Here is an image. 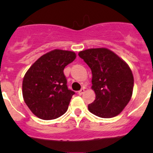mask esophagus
<instances>
[{"label": "esophagus", "mask_w": 153, "mask_h": 153, "mask_svg": "<svg viewBox=\"0 0 153 153\" xmlns=\"http://www.w3.org/2000/svg\"><path fill=\"white\" fill-rule=\"evenodd\" d=\"M84 92H85V90L84 89H81L80 90H79V91H78V93H79V95H82V94H83V93H84Z\"/></svg>", "instance_id": "34e87169"}]
</instances>
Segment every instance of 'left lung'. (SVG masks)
<instances>
[{
	"instance_id": "8db88e82",
	"label": "left lung",
	"mask_w": 153,
	"mask_h": 153,
	"mask_svg": "<svg viewBox=\"0 0 153 153\" xmlns=\"http://www.w3.org/2000/svg\"><path fill=\"white\" fill-rule=\"evenodd\" d=\"M79 56L91 69L96 99L89 111L101 118H112L123 110L132 97L134 79L126 63L106 48L80 51Z\"/></svg>"
}]
</instances>
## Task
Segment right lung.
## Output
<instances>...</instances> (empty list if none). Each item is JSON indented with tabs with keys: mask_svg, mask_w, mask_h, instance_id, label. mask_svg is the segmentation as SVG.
Returning a JSON list of instances; mask_svg holds the SVG:
<instances>
[{
	"mask_svg": "<svg viewBox=\"0 0 153 153\" xmlns=\"http://www.w3.org/2000/svg\"><path fill=\"white\" fill-rule=\"evenodd\" d=\"M75 58L73 51L53 50L40 56L27 71L23 79V97L36 117L54 120L67 112L75 93L67 87L63 70Z\"/></svg>",
	"mask_w": 153,
	"mask_h": 153,
	"instance_id": "add662e5",
	"label": "right lung"
}]
</instances>
